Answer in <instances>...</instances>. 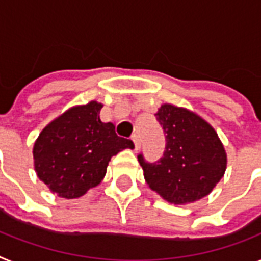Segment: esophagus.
<instances>
[{
    "instance_id": "obj_1",
    "label": "esophagus",
    "mask_w": 261,
    "mask_h": 261,
    "mask_svg": "<svg viewBox=\"0 0 261 261\" xmlns=\"http://www.w3.org/2000/svg\"><path fill=\"white\" fill-rule=\"evenodd\" d=\"M131 139H133V142H134L135 145V149H139V146H141V139H139V134L138 133H134V134L131 135Z\"/></svg>"
}]
</instances>
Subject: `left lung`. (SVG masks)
<instances>
[{
  "instance_id": "8db88e82",
  "label": "left lung",
  "mask_w": 261,
  "mask_h": 261,
  "mask_svg": "<svg viewBox=\"0 0 261 261\" xmlns=\"http://www.w3.org/2000/svg\"><path fill=\"white\" fill-rule=\"evenodd\" d=\"M165 134L164 155L155 162L138 154L146 182L171 204L201 200L222 178L226 154L216 131L185 109L164 105L155 114Z\"/></svg>"
}]
</instances>
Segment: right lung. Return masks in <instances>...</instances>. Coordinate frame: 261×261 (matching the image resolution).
Returning <instances> with one entry per match:
<instances>
[{
	"mask_svg": "<svg viewBox=\"0 0 261 261\" xmlns=\"http://www.w3.org/2000/svg\"><path fill=\"white\" fill-rule=\"evenodd\" d=\"M101 105L73 107L41 131L33 147L39 178L63 198H77L103 179L112 155L134 149L100 120Z\"/></svg>",
	"mask_w": 261,
	"mask_h": 261,
	"instance_id": "1",
	"label": "right lung"
}]
</instances>
